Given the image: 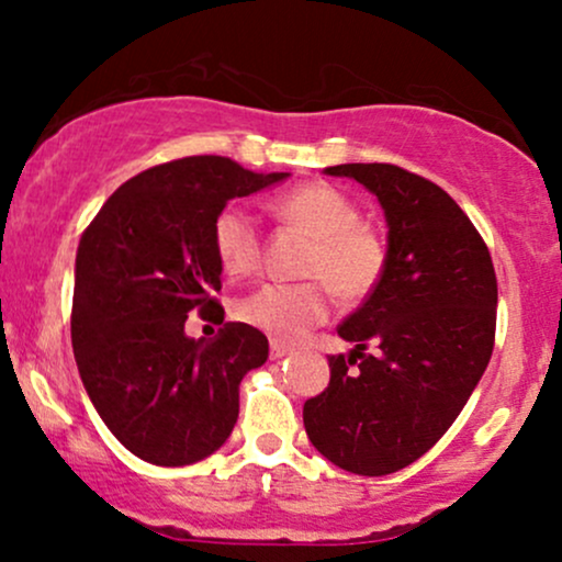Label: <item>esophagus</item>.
Wrapping results in <instances>:
<instances>
[{
    "label": "esophagus",
    "mask_w": 562,
    "mask_h": 562,
    "mask_svg": "<svg viewBox=\"0 0 562 562\" xmlns=\"http://www.w3.org/2000/svg\"><path fill=\"white\" fill-rule=\"evenodd\" d=\"M288 353H290V348L285 344H277V340H272V346H269V357H272L274 362H277V359L288 357Z\"/></svg>",
    "instance_id": "esophagus-1"
}]
</instances>
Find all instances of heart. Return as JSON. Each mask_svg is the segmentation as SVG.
<instances>
[{
  "instance_id": "heart-1",
  "label": "heart",
  "mask_w": 562,
  "mask_h": 562,
  "mask_svg": "<svg viewBox=\"0 0 562 562\" xmlns=\"http://www.w3.org/2000/svg\"><path fill=\"white\" fill-rule=\"evenodd\" d=\"M277 216L312 237L295 285H261L235 303L237 319L280 340H299L330 312V295L362 303L378 288L385 269V245L375 229L359 222L351 198L325 182H308L277 198ZM214 254L232 277L250 274L261 259V235L254 214L229 203L214 218ZM325 281L324 286L321 282Z\"/></svg>"
}]
</instances>
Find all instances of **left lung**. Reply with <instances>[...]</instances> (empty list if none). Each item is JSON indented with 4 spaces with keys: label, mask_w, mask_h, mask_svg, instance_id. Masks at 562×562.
<instances>
[{
    "label": "left lung",
    "mask_w": 562,
    "mask_h": 562,
    "mask_svg": "<svg viewBox=\"0 0 562 562\" xmlns=\"http://www.w3.org/2000/svg\"><path fill=\"white\" fill-rule=\"evenodd\" d=\"M383 209L378 288L338 335L330 385L303 404L308 441L357 475L396 473L457 420L494 348L496 274L486 243L441 187L391 164L327 166ZM373 351L366 353V346Z\"/></svg>",
    "instance_id": "left-lung-1"
}]
</instances>
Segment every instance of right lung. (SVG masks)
I'll use <instances>...</instances> for the list:
<instances>
[{
    "label": "right lung",
    "mask_w": 562,
    "mask_h": 562,
    "mask_svg": "<svg viewBox=\"0 0 562 562\" xmlns=\"http://www.w3.org/2000/svg\"><path fill=\"white\" fill-rule=\"evenodd\" d=\"M224 156L156 166L121 184L76 254V364L97 415L139 460L179 468L224 447L240 412V380L267 362V335L224 322L190 338L187 312L224 308L214 218L232 198L285 182Z\"/></svg>",
    "instance_id": "1"
}]
</instances>
